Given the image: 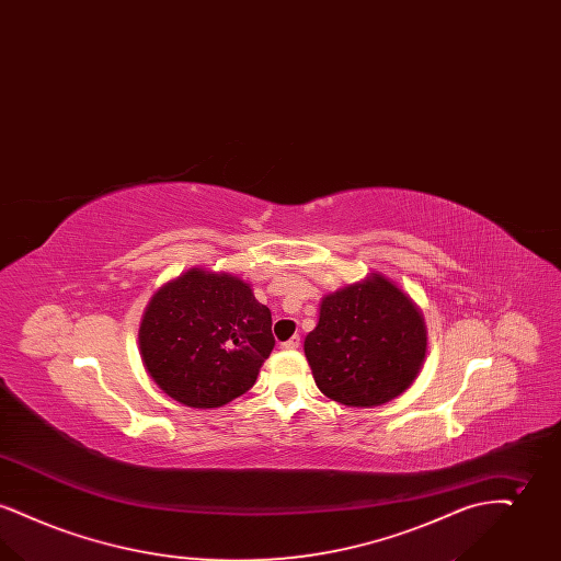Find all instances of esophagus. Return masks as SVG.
<instances>
[{"mask_svg": "<svg viewBox=\"0 0 561 561\" xmlns=\"http://www.w3.org/2000/svg\"><path fill=\"white\" fill-rule=\"evenodd\" d=\"M300 347V336H293L290 341H286V343H282V348H286V351H294V348Z\"/></svg>", "mask_w": 561, "mask_h": 561, "instance_id": "obj_1", "label": "esophagus"}]
</instances>
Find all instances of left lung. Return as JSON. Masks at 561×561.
Wrapping results in <instances>:
<instances>
[{"instance_id": "8db88e82", "label": "left lung", "mask_w": 561, "mask_h": 561, "mask_svg": "<svg viewBox=\"0 0 561 561\" xmlns=\"http://www.w3.org/2000/svg\"><path fill=\"white\" fill-rule=\"evenodd\" d=\"M425 353L421 309L380 273L323 296L320 321L305 339L321 393L353 408L396 400L416 378Z\"/></svg>"}]
</instances>
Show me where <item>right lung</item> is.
Instances as JSON below:
<instances>
[{
    "instance_id": "1",
    "label": "right lung",
    "mask_w": 561,
    "mask_h": 561,
    "mask_svg": "<svg viewBox=\"0 0 561 561\" xmlns=\"http://www.w3.org/2000/svg\"><path fill=\"white\" fill-rule=\"evenodd\" d=\"M138 345L165 396L188 408H218L256 382L275 339L271 311L250 284L195 267L151 296Z\"/></svg>"
}]
</instances>
